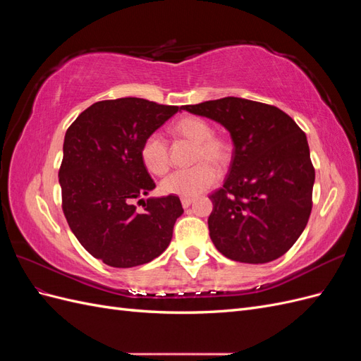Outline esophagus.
<instances>
[{
	"instance_id": "obj_1",
	"label": "esophagus",
	"mask_w": 361,
	"mask_h": 361,
	"mask_svg": "<svg viewBox=\"0 0 361 361\" xmlns=\"http://www.w3.org/2000/svg\"><path fill=\"white\" fill-rule=\"evenodd\" d=\"M180 202H182V206H183V207H188V206L194 202V197H182Z\"/></svg>"
}]
</instances>
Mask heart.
<instances>
[{
    "mask_svg": "<svg viewBox=\"0 0 361 361\" xmlns=\"http://www.w3.org/2000/svg\"><path fill=\"white\" fill-rule=\"evenodd\" d=\"M171 133L191 141L195 149V161L204 157L215 164H224L231 155V147L221 137L212 135V128L204 118L197 116H185L176 120L170 126ZM141 161L146 169L154 174H164L169 170V149L166 141L158 134H150L140 150ZM216 169L209 161H202L187 170H176L162 180L161 188L164 192L194 197L216 180Z\"/></svg>",
    "mask_w": 361,
    "mask_h": 361,
    "instance_id": "obj_1",
    "label": "heart"
}]
</instances>
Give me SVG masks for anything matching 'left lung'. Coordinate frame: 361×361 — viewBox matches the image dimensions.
<instances>
[{"instance_id": "obj_1", "label": "left lung", "mask_w": 361, "mask_h": 361, "mask_svg": "<svg viewBox=\"0 0 361 361\" xmlns=\"http://www.w3.org/2000/svg\"><path fill=\"white\" fill-rule=\"evenodd\" d=\"M182 110L224 126L233 141L223 188L211 195L214 245L227 259L267 264L297 243L312 212L307 137L277 106L223 97Z\"/></svg>"}]
</instances>
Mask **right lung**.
<instances>
[{
    "instance_id": "obj_1",
    "label": "right lung",
    "mask_w": 361,
    "mask_h": 361,
    "mask_svg": "<svg viewBox=\"0 0 361 361\" xmlns=\"http://www.w3.org/2000/svg\"><path fill=\"white\" fill-rule=\"evenodd\" d=\"M179 111L140 97L101 101L69 126L59 171L63 212L89 253L114 268L161 256L183 214L178 195L143 199L155 182L141 161L143 141ZM144 202L138 212L135 200Z\"/></svg>"
}]
</instances>
